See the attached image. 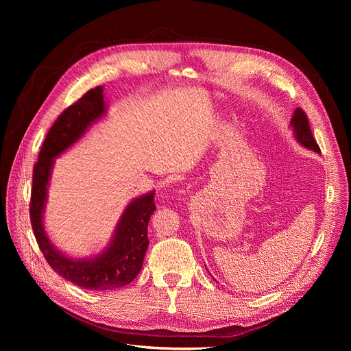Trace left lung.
<instances>
[{"label":"left lung","mask_w":351,"mask_h":351,"mask_svg":"<svg viewBox=\"0 0 351 351\" xmlns=\"http://www.w3.org/2000/svg\"><path fill=\"white\" fill-rule=\"evenodd\" d=\"M291 127L294 130V136H295L297 142L303 145L304 147H307V149L315 151V152H321L319 146H317L315 137L312 134L309 120H307V115L302 108H297L294 111V115L291 119Z\"/></svg>","instance_id":"1"}]
</instances>
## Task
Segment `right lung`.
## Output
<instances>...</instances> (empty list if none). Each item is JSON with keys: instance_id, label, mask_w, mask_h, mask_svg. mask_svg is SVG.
<instances>
[{"instance_id": "right-lung-1", "label": "right lung", "mask_w": 351, "mask_h": 351, "mask_svg": "<svg viewBox=\"0 0 351 351\" xmlns=\"http://www.w3.org/2000/svg\"><path fill=\"white\" fill-rule=\"evenodd\" d=\"M102 86L88 90L83 97L60 114L49 129L34 167L30 193V224L38 246L49 267L67 281L82 289L104 291L130 284L141 272L147 249V222L156 209L154 195L136 197L127 205L117 224L110 246L95 258L73 259L54 247L47 236L42 214L54 159L76 143L95 121L107 111Z\"/></svg>"}]
</instances>
